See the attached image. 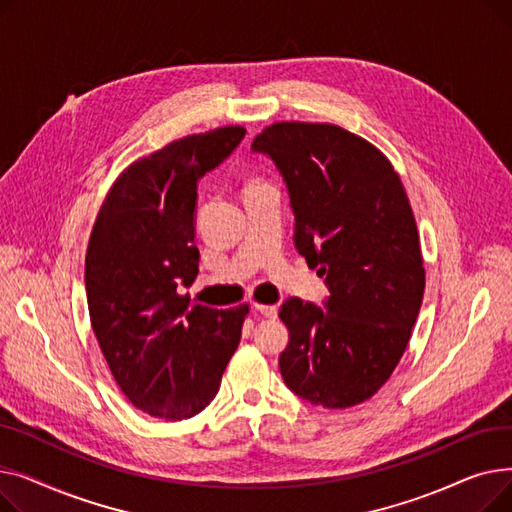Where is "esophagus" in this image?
I'll return each mask as SVG.
<instances>
[{"label": "esophagus", "instance_id": "1", "mask_svg": "<svg viewBox=\"0 0 512 512\" xmlns=\"http://www.w3.org/2000/svg\"><path fill=\"white\" fill-rule=\"evenodd\" d=\"M255 309H257L263 317H270V319H274V317L278 315V307H276V305H257V303H255Z\"/></svg>", "mask_w": 512, "mask_h": 512}]
</instances>
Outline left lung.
<instances>
[{
	"mask_svg": "<svg viewBox=\"0 0 512 512\" xmlns=\"http://www.w3.org/2000/svg\"><path fill=\"white\" fill-rule=\"evenodd\" d=\"M253 153L282 174L294 213V247L324 278V307L292 297L280 319L286 386L326 409L371 398L409 344L425 270L405 188L386 155L334 124L278 122Z\"/></svg>",
	"mask_w": 512,
	"mask_h": 512,
	"instance_id": "8db88e82",
	"label": "left lung"
}]
</instances>
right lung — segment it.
Here are the masks:
<instances>
[{"instance_id":"1","label":"right lung","mask_w":512,"mask_h":512,"mask_svg":"<svg viewBox=\"0 0 512 512\" xmlns=\"http://www.w3.org/2000/svg\"><path fill=\"white\" fill-rule=\"evenodd\" d=\"M242 126L170 143L128 166L107 193L85 259L91 326L134 407L166 421L201 413L220 390L249 305H193L197 184L245 139Z\"/></svg>"}]
</instances>
